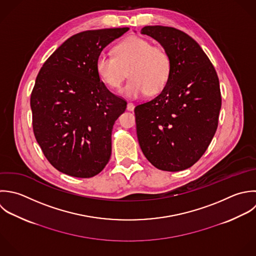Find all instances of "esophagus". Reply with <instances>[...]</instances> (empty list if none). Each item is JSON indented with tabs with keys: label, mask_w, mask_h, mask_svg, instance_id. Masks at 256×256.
Here are the masks:
<instances>
[{
	"label": "esophagus",
	"mask_w": 256,
	"mask_h": 256,
	"mask_svg": "<svg viewBox=\"0 0 256 256\" xmlns=\"http://www.w3.org/2000/svg\"><path fill=\"white\" fill-rule=\"evenodd\" d=\"M126 108L128 110H134V104H132V102H128V106H126Z\"/></svg>",
	"instance_id": "34e87169"
}]
</instances>
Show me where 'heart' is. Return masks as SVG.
<instances>
[{
  "label": "heart",
  "instance_id": "obj_1",
  "mask_svg": "<svg viewBox=\"0 0 256 256\" xmlns=\"http://www.w3.org/2000/svg\"><path fill=\"white\" fill-rule=\"evenodd\" d=\"M96 70L100 80L114 90L120 88L128 72L130 80L122 92L138 98L146 94H158L166 86L172 58L162 46H152L140 36H130L114 48V56L100 54Z\"/></svg>",
  "mask_w": 256,
  "mask_h": 256
}]
</instances>
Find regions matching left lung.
I'll list each match as a JSON object with an SVG mask.
<instances>
[{
  "instance_id": "8db88e82",
  "label": "left lung",
  "mask_w": 256,
  "mask_h": 256,
  "mask_svg": "<svg viewBox=\"0 0 256 256\" xmlns=\"http://www.w3.org/2000/svg\"><path fill=\"white\" fill-rule=\"evenodd\" d=\"M140 32L168 52L172 74L158 96L134 108L138 142L154 166L180 172L204 156L218 130V76L200 44L182 30L146 26Z\"/></svg>"
}]
</instances>
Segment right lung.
I'll use <instances>...</instances> for the list:
<instances>
[{
  "label": "right lung",
  "mask_w": 256,
  "mask_h": 256,
  "mask_svg": "<svg viewBox=\"0 0 256 256\" xmlns=\"http://www.w3.org/2000/svg\"><path fill=\"white\" fill-rule=\"evenodd\" d=\"M128 28L74 34L44 62L30 94L32 130L48 162L74 178L98 174L112 154V130L126 100L110 92L98 56Z\"/></svg>",
  "instance_id": "obj_1"
}]
</instances>
